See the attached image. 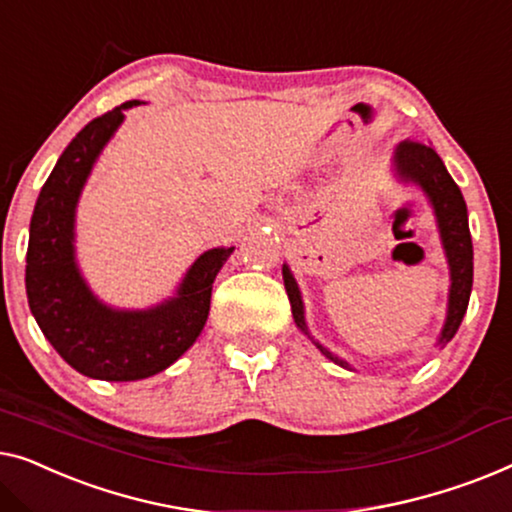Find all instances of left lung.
<instances>
[{
    "instance_id": "obj_1",
    "label": "left lung",
    "mask_w": 512,
    "mask_h": 512,
    "mask_svg": "<svg viewBox=\"0 0 512 512\" xmlns=\"http://www.w3.org/2000/svg\"><path fill=\"white\" fill-rule=\"evenodd\" d=\"M394 174L403 183H415L422 187L427 194L431 208H434L438 234H441V243L448 257L450 266V294H448V315H445V325L438 336V345H448L452 336L457 334L459 325H462L466 308H469V297L473 287V243L469 232V213H466V201L462 197L457 183L445 169V164L429 143L420 141H401L397 150H394ZM283 280L287 299H290L292 315L297 327L318 345V350L331 362L350 369L345 359L336 357L329 352L325 345H320L311 336L306 327L304 318V301H301V292L297 280H294L290 266L283 264Z\"/></svg>"
}]
</instances>
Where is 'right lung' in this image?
<instances>
[{"label": "right lung", "instance_id": "1", "mask_svg": "<svg viewBox=\"0 0 512 512\" xmlns=\"http://www.w3.org/2000/svg\"><path fill=\"white\" fill-rule=\"evenodd\" d=\"M139 104L115 106L71 139L41 187L27 246V301L43 336L71 369L111 383L155 376L197 341L211 311L213 280L234 253L206 250L187 269L176 297L146 311L106 306L83 280L74 248L78 197L125 111Z\"/></svg>", "mask_w": 512, "mask_h": 512}]
</instances>
